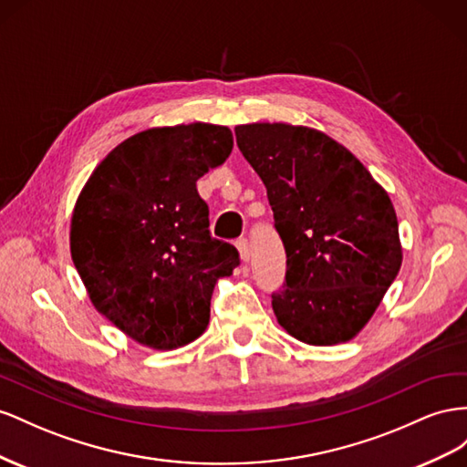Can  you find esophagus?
<instances>
[{
	"instance_id": "1",
	"label": "esophagus",
	"mask_w": 467,
	"mask_h": 467,
	"mask_svg": "<svg viewBox=\"0 0 467 467\" xmlns=\"http://www.w3.org/2000/svg\"><path fill=\"white\" fill-rule=\"evenodd\" d=\"M238 254H241V260L243 262H248L250 260V246H248V241L246 238H238V241L234 243Z\"/></svg>"
}]
</instances>
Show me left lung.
Masks as SVG:
<instances>
[{"mask_svg":"<svg viewBox=\"0 0 467 467\" xmlns=\"http://www.w3.org/2000/svg\"><path fill=\"white\" fill-rule=\"evenodd\" d=\"M234 135L265 185L285 248V282L272 293L277 323L313 346L354 338L401 268L388 192L321 130L252 123Z\"/></svg>","mask_w":467,"mask_h":467,"instance_id":"8db88e82","label":"left lung"}]
</instances>
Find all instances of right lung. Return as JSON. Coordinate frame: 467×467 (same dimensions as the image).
Returning <instances> with one entry per match:
<instances>
[{"mask_svg": "<svg viewBox=\"0 0 467 467\" xmlns=\"http://www.w3.org/2000/svg\"><path fill=\"white\" fill-rule=\"evenodd\" d=\"M231 150L233 132L221 125L142 130L108 154L78 197L70 250L93 307L150 348L202 335L217 279L241 264L231 243L211 236L195 188Z\"/></svg>", "mask_w": 467, "mask_h": 467, "instance_id": "right-lung-1", "label": "right lung"}]
</instances>
